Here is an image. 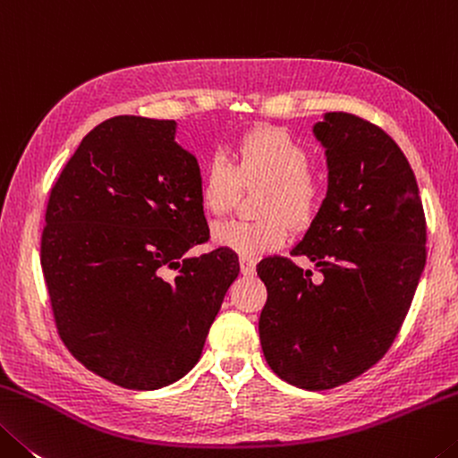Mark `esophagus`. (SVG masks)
Listing matches in <instances>:
<instances>
[{
	"label": "esophagus",
	"instance_id": "1",
	"mask_svg": "<svg viewBox=\"0 0 458 458\" xmlns=\"http://www.w3.org/2000/svg\"><path fill=\"white\" fill-rule=\"evenodd\" d=\"M239 267H242L243 276H253V272H256V261L251 258H239Z\"/></svg>",
	"mask_w": 458,
	"mask_h": 458
}]
</instances>
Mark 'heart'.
I'll list each match as a JSON object with an SVG mask.
<instances>
[{"mask_svg":"<svg viewBox=\"0 0 458 458\" xmlns=\"http://www.w3.org/2000/svg\"><path fill=\"white\" fill-rule=\"evenodd\" d=\"M309 164L306 148L278 127L247 133L231 149L229 158L211 156L199 186L200 205L208 215L227 213L239 184L266 186L258 205L259 219L215 225L213 243L242 258L280 250L288 239V223L302 229L318 211L320 186Z\"/></svg>","mask_w":458,"mask_h":458,"instance_id":"heart-1","label":"heart"}]
</instances>
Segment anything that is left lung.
Segmentation results:
<instances>
[{"label": "left lung", "mask_w": 458, "mask_h": 458, "mask_svg": "<svg viewBox=\"0 0 458 458\" xmlns=\"http://www.w3.org/2000/svg\"><path fill=\"white\" fill-rule=\"evenodd\" d=\"M325 148L328 189L292 256L266 258L259 341L288 384L320 392L361 376L394 343L426 264V221L416 176L398 144L351 114H325L312 127Z\"/></svg>", "instance_id": "1"}]
</instances>
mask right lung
Wrapping results in <instances>:
<instances>
[{
	"label": "right lung",
	"instance_id": "1",
	"mask_svg": "<svg viewBox=\"0 0 458 458\" xmlns=\"http://www.w3.org/2000/svg\"><path fill=\"white\" fill-rule=\"evenodd\" d=\"M199 186L176 122L136 115L89 131L52 186L40 264L56 328L111 384L148 392L184 377L237 278L225 247L186 258L208 239Z\"/></svg>",
	"mask_w": 458,
	"mask_h": 458
}]
</instances>
